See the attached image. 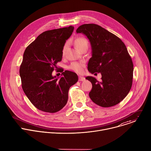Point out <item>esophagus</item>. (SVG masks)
<instances>
[{"mask_svg":"<svg viewBox=\"0 0 151 151\" xmlns=\"http://www.w3.org/2000/svg\"><path fill=\"white\" fill-rule=\"evenodd\" d=\"M85 81V78L82 76H79V81Z\"/></svg>","mask_w":151,"mask_h":151,"instance_id":"1","label":"esophagus"}]
</instances>
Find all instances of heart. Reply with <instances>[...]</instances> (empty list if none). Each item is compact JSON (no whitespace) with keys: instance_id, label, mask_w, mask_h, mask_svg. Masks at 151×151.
Returning a JSON list of instances; mask_svg holds the SVG:
<instances>
[{"instance_id":"obj_1","label":"heart","mask_w":151,"mask_h":151,"mask_svg":"<svg viewBox=\"0 0 151 151\" xmlns=\"http://www.w3.org/2000/svg\"><path fill=\"white\" fill-rule=\"evenodd\" d=\"M75 45L76 48L80 51L85 47H88V43L87 40L83 37H78L75 40ZM68 47V43H66L62 50V54L65 53ZM85 67V63L83 61H74L72 62L69 66V69L77 73H81Z\"/></svg>"}]
</instances>
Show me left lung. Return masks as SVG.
<instances>
[{"label": "left lung", "mask_w": 151, "mask_h": 151, "mask_svg": "<svg viewBox=\"0 0 151 151\" xmlns=\"http://www.w3.org/2000/svg\"><path fill=\"white\" fill-rule=\"evenodd\" d=\"M77 33L88 39L91 58L88 70L101 74V82L87 76L93 85L89 93L96 104L108 107L120 103L130 91L133 82V64L124 42L116 36L95 24L80 26Z\"/></svg>", "instance_id": "8db88e82"}]
</instances>
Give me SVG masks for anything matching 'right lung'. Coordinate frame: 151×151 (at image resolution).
<instances>
[{"label": "right lung", "mask_w": 151, "mask_h": 151, "mask_svg": "<svg viewBox=\"0 0 151 151\" xmlns=\"http://www.w3.org/2000/svg\"><path fill=\"white\" fill-rule=\"evenodd\" d=\"M74 27L48 30L39 35L26 48L19 68L23 90L30 102L40 111L55 113L64 107L68 91L78 81L71 71L60 78L52 76L57 63L62 59V50Z\"/></svg>", "instance_id": "obj_1"}]
</instances>
